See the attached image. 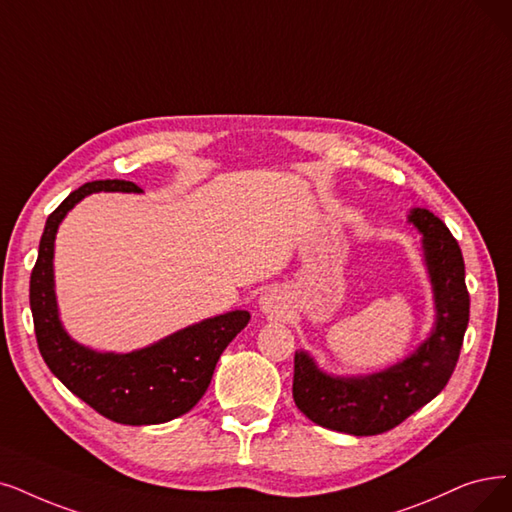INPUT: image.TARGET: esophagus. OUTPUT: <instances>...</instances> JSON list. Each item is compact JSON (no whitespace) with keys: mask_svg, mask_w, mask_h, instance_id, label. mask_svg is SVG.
<instances>
[{"mask_svg":"<svg viewBox=\"0 0 512 512\" xmlns=\"http://www.w3.org/2000/svg\"><path fill=\"white\" fill-rule=\"evenodd\" d=\"M260 309L264 313H277L281 309V294L277 290H271V292H264L262 298H260Z\"/></svg>","mask_w":512,"mask_h":512,"instance_id":"1","label":"esophagus"}]
</instances>
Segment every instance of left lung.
Segmentation results:
<instances>
[{
  "label": "left lung",
  "instance_id": "8db88e82",
  "mask_svg": "<svg viewBox=\"0 0 512 512\" xmlns=\"http://www.w3.org/2000/svg\"><path fill=\"white\" fill-rule=\"evenodd\" d=\"M410 222L424 235L437 304L435 332L412 357L365 378H332L309 355L296 353L292 395L298 410L319 426L357 437L391 431L435 399L456 370L470 313L460 245L433 212L418 208Z\"/></svg>",
  "mask_w": 512,
  "mask_h": 512
}]
</instances>
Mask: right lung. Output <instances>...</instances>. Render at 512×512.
Wrapping results in <instances>:
<instances>
[{"label":"right lung","instance_id":"1","mask_svg":"<svg viewBox=\"0 0 512 512\" xmlns=\"http://www.w3.org/2000/svg\"><path fill=\"white\" fill-rule=\"evenodd\" d=\"M96 191L138 193L142 189L130 180L86 182L48 216L29 283L39 353L50 372L100 416L130 426L168 422L193 410L208 391L222 351L248 325L250 313L233 311L206 319L128 355L96 353L73 342L56 313L54 237L60 220L75 203Z\"/></svg>","mask_w":512,"mask_h":512}]
</instances>
